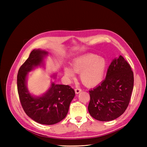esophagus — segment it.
Here are the masks:
<instances>
[{"label": "esophagus", "instance_id": "34e87169", "mask_svg": "<svg viewBox=\"0 0 147 147\" xmlns=\"http://www.w3.org/2000/svg\"><path fill=\"white\" fill-rule=\"evenodd\" d=\"M74 91H75L76 94H78V93H80L82 91V90L80 88H76L75 90H74Z\"/></svg>", "mask_w": 147, "mask_h": 147}]
</instances>
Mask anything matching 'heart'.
<instances>
[{"label": "heart", "mask_w": 147, "mask_h": 147, "mask_svg": "<svg viewBox=\"0 0 147 147\" xmlns=\"http://www.w3.org/2000/svg\"><path fill=\"white\" fill-rule=\"evenodd\" d=\"M107 61L103 57L88 54L74 59L71 68L65 67L64 74L68 78H74V73L80 74V80L87 87H95L104 80L107 69Z\"/></svg>", "instance_id": "heart-1"}]
</instances>
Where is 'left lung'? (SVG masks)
I'll return each mask as SVG.
<instances>
[{
    "label": "left lung",
    "instance_id": "8db88e82",
    "mask_svg": "<svg viewBox=\"0 0 147 147\" xmlns=\"http://www.w3.org/2000/svg\"><path fill=\"white\" fill-rule=\"evenodd\" d=\"M134 76L129 64L122 55L112 60L105 79L90 90V114L100 121H111L125 112L133 89Z\"/></svg>",
    "mask_w": 147,
    "mask_h": 147
}]
</instances>
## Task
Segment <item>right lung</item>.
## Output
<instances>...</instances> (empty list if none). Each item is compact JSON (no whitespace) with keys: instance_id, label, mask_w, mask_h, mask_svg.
<instances>
[{"instance_id":"add662e5","label":"right lung","mask_w":147,"mask_h":147,"mask_svg":"<svg viewBox=\"0 0 147 147\" xmlns=\"http://www.w3.org/2000/svg\"><path fill=\"white\" fill-rule=\"evenodd\" d=\"M47 55L48 52L43 50L32 51L18 71L17 85L21 105L28 116L38 123L52 125L66 116L75 92L69 85L52 82L47 91L41 96L31 94L27 87L28 74L36 67H44V60ZM52 77L55 78L56 74H53Z\"/></svg>"}]
</instances>
